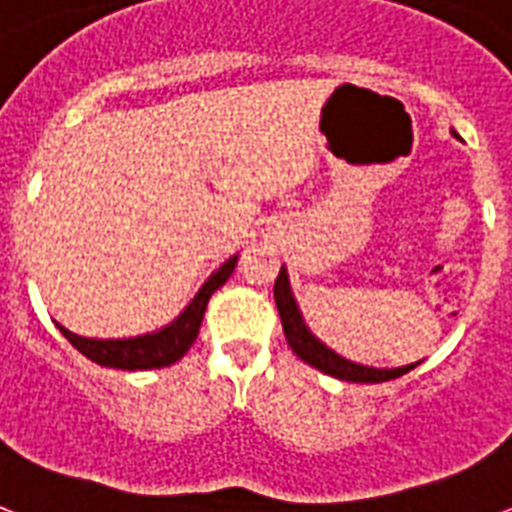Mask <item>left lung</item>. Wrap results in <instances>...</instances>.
Segmentation results:
<instances>
[{"label": "left lung", "mask_w": 512, "mask_h": 512, "mask_svg": "<svg viewBox=\"0 0 512 512\" xmlns=\"http://www.w3.org/2000/svg\"><path fill=\"white\" fill-rule=\"evenodd\" d=\"M273 298H276V308H279V317H282V327L290 349L298 354L300 360L308 362L311 368L322 370L327 376L341 378V381H354V384H381V381H392V378L405 376L408 370L419 365V362H413V365H403V368L392 370L368 368V365H357V362L343 360L341 354L327 349L325 343L311 335V330H308L303 317H300V308L295 303V298H292L290 279H287L284 268L276 276V284H273Z\"/></svg>", "instance_id": "8db88e82"}]
</instances>
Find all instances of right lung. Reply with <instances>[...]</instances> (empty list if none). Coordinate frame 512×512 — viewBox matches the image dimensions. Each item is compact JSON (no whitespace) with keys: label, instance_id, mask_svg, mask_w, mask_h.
<instances>
[{"label":"right lung","instance_id":"right-lung-1","mask_svg":"<svg viewBox=\"0 0 512 512\" xmlns=\"http://www.w3.org/2000/svg\"><path fill=\"white\" fill-rule=\"evenodd\" d=\"M239 257L233 255L230 260L217 268V271L206 279V284L198 290L190 306L179 314L171 325H166L158 333L136 335V338H117V341H99V338H83V335H74L72 330L58 325V330L64 333V338L72 343L74 349L85 354L88 360L104 368H117V370H152V368H166L182 360L187 349L193 346L198 338L201 322H204L206 303L212 298L214 290H220L222 284L228 282L230 273L236 268Z\"/></svg>","mask_w":512,"mask_h":512}]
</instances>
